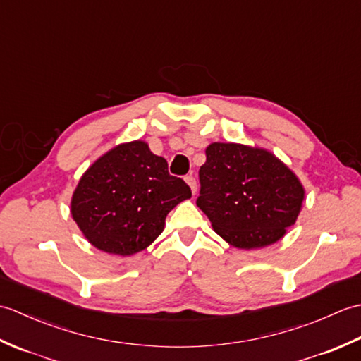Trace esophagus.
I'll use <instances>...</instances> for the list:
<instances>
[{
  "instance_id": "esophagus-1",
  "label": "esophagus",
  "mask_w": 361,
  "mask_h": 361,
  "mask_svg": "<svg viewBox=\"0 0 361 361\" xmlns=\"http://www.w3.org/2000/svg\"><path fill=\"white\" fill-rule=\"evenodd\" d=\"M185 180H186V183L189 185L190 190H192V194H195L197 192V181H195L194 176H186Z\"/></svg>"
}]
</instances>
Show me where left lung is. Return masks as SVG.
Returning <instances> with one entry per match:
<instances>
[{"label":"left lung","instance_id":"obj_1","mask_svg":"<svg viewBox=\"0 0 361 361\" xmlns=\"http://www.w3.org/2000/svg\"><path fill=\"white\" fill-rule=\"evenodd\" d=\"M198 175L202 189L197 206L214 231L239 250L281 240L301 212L302 183L267 149L212 142Z\"/></svg>","mask_w":361,"mask_h":361}]
</instances>
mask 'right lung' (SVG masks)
I'll return each mask as SVG.
<instances>
[{
	"instance_id": "1",
	"label": "right lung",
	"mask_w": 361,
	"mask_h": 361,
	"mask_svg": "<svg viewBox=\"0 0 361 361\" xmlns=\"http://www.w3.org/2000/svg\"><path fill=\"white\" fill-rule=\"evenodd\" d=\"M192 192L145 141L118 144L91 164L71 197L85 239L109 255L132 256L163 233L166 217Z\"/></svg>"
}]
</instances>
